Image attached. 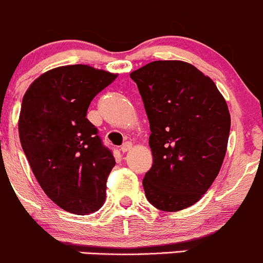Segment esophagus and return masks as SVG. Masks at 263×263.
<instances>
[{
  "label": "esophagus",
  "mask_w": 263,
  "mask_h": 263,
  "mask_svg": "<svg viewBox=\"0 0 263 263\" xmlns=\"http://www.w3.org/2000/svg\"><path fill=\"white\" fill-rule=\"evenodd\" d=\"M132 146H133V144L130 143V142H125L123 144V145L120 146V151L123 152V153H126V152H129L132 149Z\"/></svg>",
  "instance_id": "obj_1"
}]
</instances>
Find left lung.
<instances>
[{
    "label": "left lung",
    "mask_w": 263,
    "mask_h": 263,
    "mask_svg": "<svg viewBox=\"0 0 263 263\" xmlns=\"http://www.w3.org/2000/svg\"><path fill=\"white\" fill-rule=\"evenodd\" d=\"M151 124L153 165L143 187L155 208L193 205L218 176L231 128L228 106L216 84L197 67L153 61L130 74Z\"/></svg>",
    "instance_id": "obj_1"
}]
</instances>
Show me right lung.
Wrapping results in <instances>:
<instances>
[{
	"label": "right lung",
	"instance_id": "1",
	"mask_svg": "<svg viewBox=\"0 0 263 263\" xmlns=\"http://www.w3.org/2000/svg\"><path fill=\"white\" fill-rule=\"evenodd\" d=\"M115 79L87 65L56 67L36 79L22 99L24 153L46 196L70 213H94L105 200L115 159L86 112Z\"/></svg>",
	"mask_w": 263,
	"mask_h": 263
}]
</instances>
